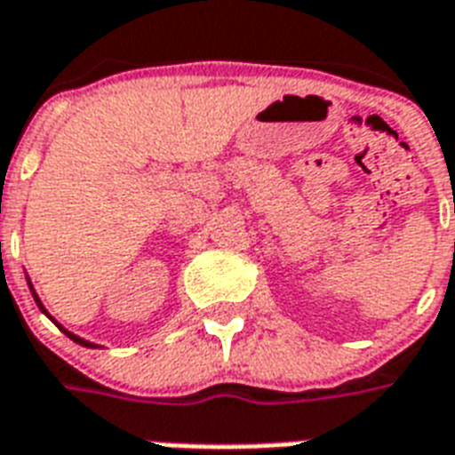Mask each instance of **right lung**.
<instances>
[{
  "instance_id": "obj_1",
  "label": "right lung",
  "mask_w": 455,
  "mask_h": 455,
  "mask_svg": "<svg viewBox=\"0 0 455 455\" xmlns=\"http://www.w3.org/2000/svg\"><path fill=\"white\" fill-rule=\"evenodd\" d=\"M33 297H35V301H37V306H40V311L47 313V311H44V306H42V301H40V299H37V294H35V291H33ZM61 330H63V327H61ZM63 332L68 334V337L73 341H77V344H83V347H94V344H90V341H84V339H80V337H76V334H70L68 330H63Z\"/></svg>"
}]
</instances>
